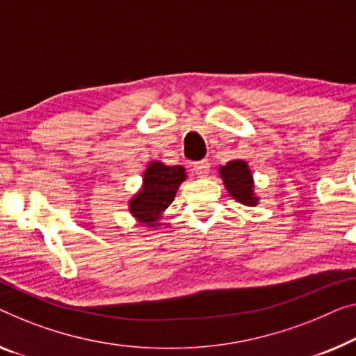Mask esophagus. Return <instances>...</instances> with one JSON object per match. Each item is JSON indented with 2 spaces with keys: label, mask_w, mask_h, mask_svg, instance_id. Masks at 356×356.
I'll return each instance as SVG.
<instances>
[{
  "label": "esophagus",
  "mask_w": 356,
  "mask_h": 356,
  "mask_svg": "<svg viewBox=\"0 0 356 356\" xmlns=\"http://www.w3.org/2000/svg\"><path fill=\"white\" fill-rule=\"evenodd\" d=\"M209 163L208 161H200L193 166V171L198 174V177H206L209 174Z\"/></svg>",
  "instance_id": "esophagus-1"
}]
</instances>
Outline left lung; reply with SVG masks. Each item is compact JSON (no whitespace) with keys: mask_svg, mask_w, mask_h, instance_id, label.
Returning <instances> with one entry per match:
<instances>
[{"mask_svg":"<svg viewBox=\"0 0 356 356\" xmlns=\"http://www.w3.org/2000/svg\"><path fill=\"white\" fill-rule=\"evenodd\" d=\"M220 179L224 180L225 188L229 190L230 196H233L238 203L246 206H256L259 198L254 193V180L251 169L248 163L243 160H233L219 168Z\"/></svg>","mask_w":356,"mask_h":356,"instance_id":"left-lung-1","label":"left lung"}]
</instances>
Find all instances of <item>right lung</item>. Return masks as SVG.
Returning a JSON list of instances; mask_svg holds the SVG:
<instances>
[{
  "mask_svg": "<svg viewBox=\"0 0 356 356\" xmlns=\"http://www.w3.org/2000/svg\"><path fill=\"white\" fill-rule=\"evenodd\" d=\"M187 179L182 166H166L160 161H152L144 172V184L132 200L129 211L137 222L147 227H156L164 209L174 201L179 185Z\"/></svg>",
  "mask_w": 356,
  "mask_h": 356,
  "instance_id": "1",
  "label": "right lung"
}]
</instances>
